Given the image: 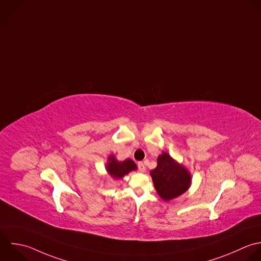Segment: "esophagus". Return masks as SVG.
I'll list each match as a JSON object with an SVG mask.
<instances>
[{
  "instance_id": "1",
  "label": "esophagus",
  "mask_w": 261,
  "mask_h": 261,
  "mask_svg": "<svg viewBox=\"0 0 261 261\" xmlns=\"http://www.w3.org/2000/svg\"><path fill=\"white\" fill-rule=\"evenodd\" d=\"M137 168H138V171H139V172H141V173L145 172V166H144V164H143L142 162L137 163Z\"/></svg>"
}]
</instances>
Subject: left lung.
Returning <instances> with one entry per match:
<instances>
[{"mask_svg":"<svg viewBox=\"0 0 261 261\" xmlns=\"http://www.w3.org/2000/svg\"><path fill=\"white\" fill-rule=\"evenodd\" d=\"M150 175L156 192L167 201L183 194L191 183L189 172L166 152L158 158V166Z\"/></svg>","mask_w":261,"mask_h":261,"instance_id":"8db88e82","label":"left lung"}]
</instances>
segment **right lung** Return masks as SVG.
Wrapping results in <instances>:
<instances>
[{
  "instance_id": "add662e5",
  "label": "right lung",
  "mask_w": 261,
  "mask_h": 261,
  "mask_svg": "<svg viewBox=\"0 0 261 261\" xmlns=\"http://www.w3.org/2000/svg\"><path fill=\"white\" fill-rule=\"evenodd\" d=\"M133 170H136V165L133 161L128 159L123 162H118L115 159V156H113V155H111L109 158V163L107 165V171L112 177H114L116 179H121Z\"/></svg>"
}]
</instances>
